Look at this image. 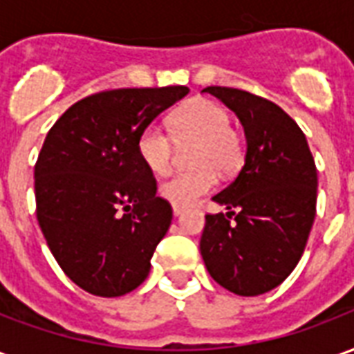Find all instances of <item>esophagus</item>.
I'll list each match as a JSON object with an SVG mask.
<instances>
[{
	"label": "esophagus",
	"instance_id": "34e87169",
	"mask_svg": "<svg viewBox=\"0 0 354 354\" xmlns=\"http://www.w3.org/2000/svg\"><path fill=\"white\" fill-rule=\"evenodd\" d=\"M172 212H174V216H180L182 212H184V208H182V207H172Z\"/></svg>",
	"mask_w": 354,
	"mask_h": 354
}]
</instances>
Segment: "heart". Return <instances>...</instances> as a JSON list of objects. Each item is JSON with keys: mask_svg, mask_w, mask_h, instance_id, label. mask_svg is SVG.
Here are the masks:
<instances>
[{"mask_svg": "<svg viewBox=\"0 0 354 354\" xmlns=\"http://www.w3.org/2000/svg\"><path fill=\"white\" fill-rule=\"evenodd\" d=\"M174 142L195 146L192 165L197 169L180 172L162 182V199L174 207H192L216 184V172L233 174L245 159L243 142L231 129V115L218 102L195 98L170 115V134L159 124H147L136 140V151L149 172L165 176L172 165Z\"/></svg>", "mask_w": 354, "mask_h": 354, "instance_id": "heart-1", "label": "heart"}]
</instances>
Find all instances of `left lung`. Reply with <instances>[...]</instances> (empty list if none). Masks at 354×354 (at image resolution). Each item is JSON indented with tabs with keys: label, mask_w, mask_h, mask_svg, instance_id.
<instances>
[{
	"label": "left lung",
	"mask_w": 354,
	"mask_h": 354,
	"mask_svg": "<svg viewBox=\"0 0 354 354\" xmlns=\"http://www.w3.org/2000/svg\"><path fill=\"white\" fill-rule=\"evenodd\" d=\"M245 129V167L212 199L227 208L207 214L201 256L220 286L260 296L288 277L317 214V167L301 129L273 102L231 87H207Z\"/></svg>",
	"instance_id": "1"
}]
</instances>
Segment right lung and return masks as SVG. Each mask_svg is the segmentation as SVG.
<instances>
[{
  "instance_id": "add662e5",
  "label": "right lung",
  "mask_w": 354,
  "mask_h": 354,
  "mask_svg": "<svg viewBox=\"0 0 354 354\" xmlns=\"http://www.w3.org/2000/svg\"><path fill=\"white\" fill-rule=\"evenodd\" d=\"M189 88H115L75 102L35 162V212L50 252L88 294L117 297L146 281L172 220L136 151L144 127Z\"/></svg>"
}]
</instances>
